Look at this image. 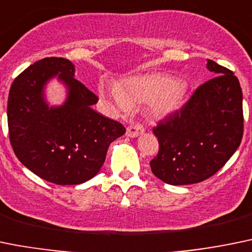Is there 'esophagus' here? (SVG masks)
I'll use <instances>...</instances> for the list:
<instances>
[{
    "label": "esophagus",
    "mask_w": 252,
    "mask_h": 252,
    "mask_svg": "<svg viewBox=\"0 0 252 252\" xmlns=\"http://www.w3.org/2000/svg\"><path fill=\"white\" fill-rule=\"evenodd\" d=\"M144 133V128L140 124H131L126 128V137L137 138Z\"/></svg>",
    "instance_id": "34e87169"
}]
</instances>
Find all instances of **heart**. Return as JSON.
Listing matches in <instances>:
<instances>
[{
  "label": "heart",
  "instance_id": "heart-1",
  "mask_svg": "<svg viewBox=\"0 0 252 252\" xmlns=\"http://www.w3.org/2000/svg\"><path fill=\"white\" fill-rule=\"evenodd\" d=\"M188 87L183 81L165 74L134 77L123 87L117 83L103 84L100 93L109 98L123 113H129L133 105L148 104V110L155 118H165L183 107Z\"/></svg>",
  "mask_w": 252,
  "mask_h": 252
}]
</instances>
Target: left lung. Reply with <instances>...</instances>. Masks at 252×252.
Masks as SVG:
<instances>
[{
    "mask_svg": "<svg viewBox=\"0 0 252 252\" xmlns=\"http://www.w3.org/2000/svg\"><path fill=\"white\" fill-rule=\"evenodd\" d=\"M206 68L215 77L201 84L182 109L153 129L159 152L150 168L166 184L189 185L208 179L225 165L243 139L239 79L211 60Z\"/></svg>",
    "mask_w": 252,
    "mask_h": 252,
    "instance_id": "1",
    "label": "left lung"
}]
</instances>
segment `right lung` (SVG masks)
Returning a JSON list of instances; mask_svg holds the SVG:
<instances>
[{
	"mask_svg": "<svg viewBox=\"0 0 252 252\" xmlns=\"http://www.w3.org/2000/svg\"><path fill=\"white\" fill-rule=\"evenodd\" d=\"M65 58L37 61L13 81L7 102L9 142L18 160L57 185H77L97 175L108 148L126 133L118 122L92 108L98 97L74 78ZM57 78L67 89L61 106H49L46 83Z\"/></svg>",
	"mask_w": 252,
	"mask_h": 252,
	"instance_id": "obj_1",
	"label": "right lung"
}]
</instances>
